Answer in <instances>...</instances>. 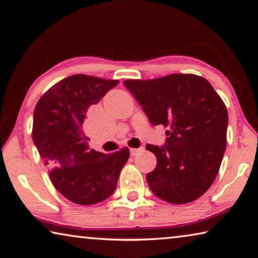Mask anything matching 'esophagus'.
<instances>
[{
	"label": "esophagus",
	"instance_id": "obj_1",
	"mask_svg": "<svg viewBox=\"0 0 258 258\" xmlns=\"http://www.w3.org/2000/svg\"><path fill=\"white\" fill-rule=\"evenodd\" d=\"M144 148L143 147H139V148H131L130 150V153H131V155H132V157H136V155L139 153V152H141L143 151Z\"/></svg>",
	"mask_w": 258,
	"mask_h": 258
}]
</instances>
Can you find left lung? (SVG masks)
Returning a JSON list of instances; mask_svg holds the SVG:
<instances>
[{"label":"left lung","instance_id":"left-lung-1","mask_svg":"<svg viewBox=\"0 0 258 258\" xmlns=\"http://www.w3.org/2000/svg\"><path fill=\"white\" fill-rule=\"evenodd\" d=\"M124 85L152 125L168 126L165 146L146 145L157 167L146 175L161 200L182 205L208 190L219 173L227 145L228 112L212 84L191 74H173Z\"/></svg>","mask_w":258,"mask_h":258}]
</instances>
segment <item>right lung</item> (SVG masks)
I'll use <instances>...</instances> for the list:
<instances>
[{"mask_svg":"<svg viewBox=\"0 0 258 258\" xmlns=\"http://www.w3.org/2000/svg\"><path fill=\"white\" fill-rule=\"evenodd\" d=\"M118 83L74 75L51 86L36 104L32 140L50 168L53 186L77 205H94L111 197L130 158L127 147L111 154L90 150L83 131L89 107Z\"/></svg>","mask_w":258,"mask_h":258,"instance_id":"right-lung-1","label":"right lung"}]
</instances>
